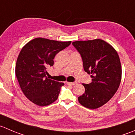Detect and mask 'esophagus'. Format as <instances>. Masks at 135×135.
Wrapping results in <instances>:
<instances>
[{
	"mask_svg": "<svg viewBox=\"0 0 135 135\" xmlns=\"http://www.w3.org/2000/svg\"><path fill=\"white\" fill-rule=\"evenodd\" d=\"M76 84V82H66V84L70 85V86H74V85H75Z\"/></svg>",
	"mask_w": 135,
	"mask_h": 135,
	"instance_id": "34e87169",
	"label": "esophagus"
}]
</instances>
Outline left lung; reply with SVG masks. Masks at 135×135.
<instances>
[{"label":"left lung","instance_id":"obj_1","mask_svg":"<svg viewBox=\"0 0 135 135\" xmlns=\"http://www.w3.org/2000/svg\"><path fill=\"white\" fill-rule=\"evenodd\" d=\"M82 57L85 72L91 74V82L83 84L85 91L78 98L80 104L96 109L110 100L121 80V65L115 49L99 39L73 42Z\"/></svg>","mask_w":135,"mask_h":135}]
</instances>
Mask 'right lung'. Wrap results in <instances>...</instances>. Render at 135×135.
Segmentation results:
<instances>
[{
  "label": "right lung",
  "mask_w": 135,
  "mask_h": 135,
  "mask_svg": "<svg viewBox=\"0 0 135 135\" xmlns=\"http://www.w3.org/2000/svg\"><path fill=\"white\" fill-rule=\"evenodd\" d=\"M71 41L36 38L23 46L16 65V76L27 99L40 106L52 104L58 98L62 82L48 79L47 69L54 64L55 57Z\"/></svg>",
  "instance_id": "1"
}]
</instances>
